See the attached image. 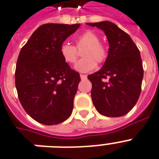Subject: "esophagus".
<instances>
[{"mask_svg":"<svg viewBox=\"0 0 159 159\" xmlns=\"http://www.w3.org/2000/svg\"><path fill=\"white\" fill-rule=\"evenodd\" d=\"M80 78L81 80H85L87 78V75H80Z\"/></svg>","mask_w":159,"mask_h":159,"instance_id":"34e87169","label":"esophagus"}]
</instances>
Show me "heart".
<instances>
[{
	"mask_svg": "<svg viewBox=\"0 0 159 159\" xmlns=\"http://www.w3.org/2000/svg\"><path fill=\"white\" fill-rule=\"evenodd\" d=\"M99 36L96 33L88 30L75 39V47L64 43L60 47V55L66 63L73 65L77 61L78 51L82 52L83 59L75 65V70L80 72H89L95 69L97 62L102 64L106 61L108 50L106 45L102 43Z\"/></svg>",
	"mask_w": 159,
	"mask_h": 159,
	"instance_id": "obj_1",
	"label": "heart"
}]
</instances>
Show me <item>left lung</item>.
<instances>
[{"label":"left lung","mask_w":159,"mask_h":159,"mask_svg":"<svg viewBox=\"0 0 159 159\" xmlns=\"http://www.w3.org/2000/svg\"><path fill=\"white\" fill-rule=\"evenodd\" d=\"M103 30L108 40V56L98 71L88 75L92 83L95 108L109 117L125 115L139 99L144 69L139 51L129 34L109 21L87 23ZM109 78V80L104 79Z\"/></svg>","instance_id":"1"}]
</instances>
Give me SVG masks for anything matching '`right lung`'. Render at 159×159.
Masks as SVG:
<instances>
[{"label": "right lung", "mask_w": 159, "mask_h": 159, "mask_svg": "<svg viewBox=\"0 0 159 159\" xmlns=\"http://www.w3.org/2000/svg\"><path fill=\"white\" fill-rule=\"evenodd\" d=\"M80 26L41 25L20 51L15 87L25 111L38 122L57 125L71 114L80 77L63 61L60 47Z\"/></svg>", "instance_id": "add662e5"}]
</instances>
